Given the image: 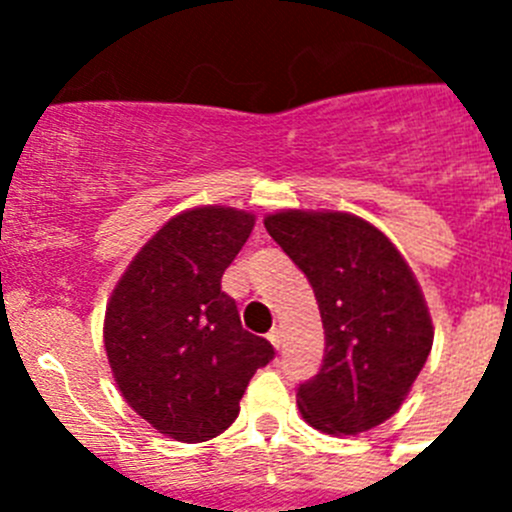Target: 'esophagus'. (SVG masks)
Instances as JSON below:
<instances>
[{
  "mask_svg": "<svg viewBox=\"0 0 512 512\" xmlns=\"http://www.w3.org/2000/svg\"><path fill=\"white\" fill-rule=\"evenodd\" d=\"M269 341H271V346H274V348L282 346V330H279V328H271V330H269Z\"/></svg>",
  "mask_w": 512,
  "mask_h": 512,
  "instance_id": "obj_1",
  "label": "esophagus"
}]
</instances>
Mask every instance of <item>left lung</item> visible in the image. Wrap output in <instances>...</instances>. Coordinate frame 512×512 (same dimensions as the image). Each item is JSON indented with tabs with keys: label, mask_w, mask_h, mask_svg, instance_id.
<instances>
[{
	"label": "left lung",
	"mask_w": 512,
	"mask_h": 512,
	"mask_svg": "<svg viewBox=\"0 0 512 512\" xmlns=\"http://www.w3.org/2000/svg\"><path fill=\"white\" fill-rule=\"evenodd\" d=\"M266 230L310 279L320 372L297 387L312 428L356 436L397 413L433 346L423 292L390 238L346 212H277Z\"/></svg>",
	"instance_id": "obj_1"
}]
</instances>
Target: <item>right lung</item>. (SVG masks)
I'll use <instances>...</instances> for the list:
<instances>
[{
	"label": "right lung",
	"mask_w": 512,
	"mask_h": 512,
	"mask_svg": "<svg viewBox=\"0 0 512 512\" xmlns=\"http://www.w3.org/2000/svg\"><path fill=\"white\" fill-rule=\"evenodd\" d=\"M251 230L253 215L233 207L171 217L107 305L104 348L122 397L176 441L223 433L256 369L274 359V346L243 330L235 300L220 287Z\"/></svg>",
	"instance_id": "obj_1"
}]
</instances>
